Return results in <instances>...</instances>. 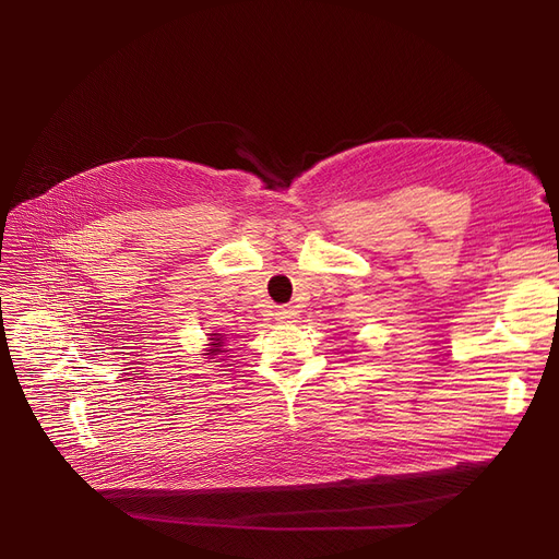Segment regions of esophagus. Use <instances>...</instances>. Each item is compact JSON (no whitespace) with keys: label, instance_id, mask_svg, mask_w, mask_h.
I'll return each mask as SVG.
<instances>
[{"label":"esophagus","instance_id":"1","mask_svg":"<svg viewBox=\"0 0 559 559\" xmlns=\"http://www.w3.org/2000/svg\"><path fill=\"white\" fill-rule=\"evenodd\" d=\"M299 317V310L292 308V306H281L276 308V319L278 321H295Z\"/></svg>","mask_w":559,"mask_h":559}]
</instances>
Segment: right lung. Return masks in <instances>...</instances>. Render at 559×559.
<instances>
[{"mask_svg": "<svg viewBox=\"0 0 559 559\" xmlns=\"http://www.w3.org/2000/svg\"><path fill=\"white\" fill-rule=\"evenodd\" d=\"M211 337V344H209V354H203V356H209V358H215V356H219V354H224L222 350V346H224V335L222 333H209Z\"/></svg>", "mask_w": 559, "mask_h": 559, "instance_id": "obj_1", "label": "right lung"}]
</instances>
